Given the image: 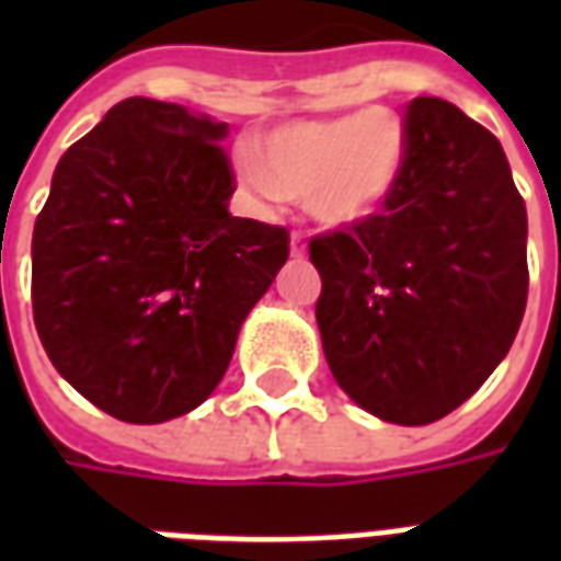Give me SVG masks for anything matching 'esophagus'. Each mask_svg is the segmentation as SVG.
<instances>
[{
    "label": "esophagus",
    "mask_w": 561,
    "mask_h": 561,
    "mask_svg": "<svg viewBox=\"0 0 561 561\" xmlns=\"http://www.w3.org/2000/svg\"><path fill=\"white\" fill-rule=\"evenodd\" d=\"M306 255V237L300 231L291 233V257H304Z\"/></svg>",
    "instance_id": "esophagus-1"
}]
</instances>
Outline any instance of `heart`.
<instances>
[{"label":"heart","mask_w":561,"mask_h":561,"mask_svg":"<svg viewBox=\"0 0 561 561\" xmlns=\"http://www.w3.org/2000/svg\"><path fill=\"white\" fill-rule=\"evenodd\" d=\"M405 168L400 116L369 107L364 114L291 123L270 131L257 156L243 159V180L264 204L306 201L324 225L369 219Z\"/></svg>","instance_id":"b5f03b06"}]
</instances>
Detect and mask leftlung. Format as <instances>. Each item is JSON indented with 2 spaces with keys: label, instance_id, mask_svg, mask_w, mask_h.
<instances>
[{
  "label": "left lung",
  "instance_id": "8db88e82",
  "mask_svg": "<svg viewBox=\"0 0 561 561\" xmlns=\"http://www.w3.org/2000/svg\"><path fill=\"white\" fill-rule=\"evenodd\" d=\"M405 168L369 219L309 240L330 373L388 423L445 417L490 378L529 294L526 204L505 149L459 107L414 99Z\"/></svg>",
  "mask_w": 561,
  "mask_h": 561
}]
</instances>
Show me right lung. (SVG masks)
Wrapping results in <instances>:
<instances>
[{
  "mask_svg": "<svg viewBox=\"0 0 561 561\" xmlns=\"http://www.w3.org/2000/svg\"><path fill=\"white\" fill-rule=\"evenodd\" d=\"M225 123L126 99L66 149L32 231V316L56 373L126 423L192 412L288 261L282 225L228 213Z\"/></svg>",
  "mask_w": 561,
  "mask_h": 561,
  "instance_id": "right-lung-1",
  "label": "right lung"
}]
</instances>
